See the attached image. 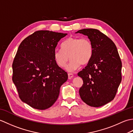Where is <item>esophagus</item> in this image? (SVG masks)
<instances>
[{
	"mask_svg": "<svg viewBox=\"0 0 133 133\" xmlns=\"http://www.w3.org/2000/svg\"><path fill=\"white\" fill-rule=\"evenodd\" d=\"M73 77H74V75H73L72 74H71V73H69L68 74V78L69 79H71L72 78H73Z\"/></svg>",
	"mask_w": 133,
	"mask_h": 133,
	"instance_id": "obj_1",
	"label": "esophagus"
}]
</instances>
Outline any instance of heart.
I'll return each instance as SVG.
<instances>
[{"label":"heart","instance_id":"1","mask_svg":"<svg viewBox=\"0 0 133 133\" xmlns=\"http://www.w3.org/2000/svg\"><path fill=\"white\" fill-rule=\"evenodd\" d=\"M62 50L56 49L54 58L61 68L66 66L69 56L70 61L66 67L69 71H73L82 65L86 64L91 59L93 54V46L88 38L70 37L62 44Z\"/></svg>","mask_w":133,"mask_h":133}]
</instances>
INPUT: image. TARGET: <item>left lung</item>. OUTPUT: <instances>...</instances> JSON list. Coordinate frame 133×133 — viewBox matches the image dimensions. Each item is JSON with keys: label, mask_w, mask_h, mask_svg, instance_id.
<instances>
[{"label": "left lung", "mask_w": 133, "mask_h": 133, "mask_svg": "<svg viewBox=\"0 0 133 133\" xmlns=\"http://www.w3.org/2000/svg\"><path fill=\"white\" fill-rule=\"evenodd\" d=\"M75 33L87 36L93 46L91 59L78 73L83 81L80 97L90 106L101 107L114 99L122 81L119 54L114 42L98 30L85 29Z\"/></svg>", "instance_id": "left-lung-1"}]
</instances>
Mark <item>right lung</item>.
Segmentation results:
<instances>
[{"mask_svg": "<svg viewBox=\"0 0 133 133\" xmlns=\"http://www.w3.org/2000/svg\"><path fill=\"white\" fill-rule=\"evenodd\" d=\"M67 34L48 30L35 32L22 42L12 63V81L19 98L35 109L46 110L59 97L68 79L54 58L58 42Z\"/></svg>", "mask_w": 133, "mask_h": 133, "instance_id": "1", "label": "right lung"}]
</instances>
